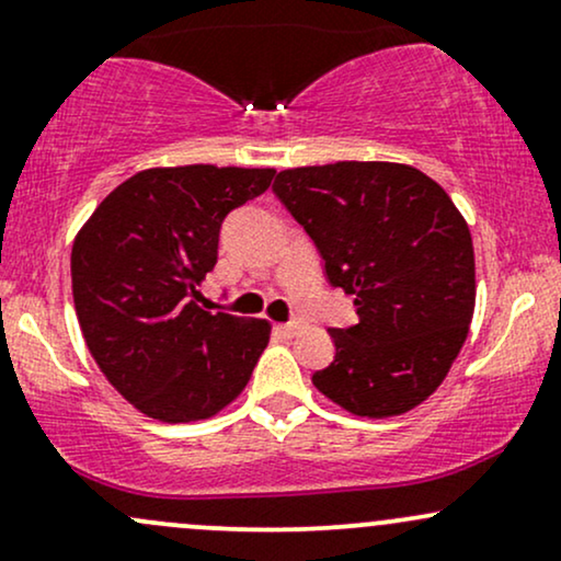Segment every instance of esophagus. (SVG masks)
<instances>
[{"label":"esophagus","mask_w":561,"mask_h":561,"mask_svg":"<svg viewBox=\"0 0 561 561\" xmlns=\"http://www.w3.org/2000/svg\"><path fill=\"white\" fill-rule=\"evenodd\" d=\"M279 332L285 337H295V334L302 332V321H289V324H279Z\"/></svg>","instance_id":"34e87169"}]
</instances>
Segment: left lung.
Returning a JSON list of instances; mask_svg holds the SVG:
<instances>
[{"label":"left lung","instance_id":"1","mask_svg":"<svg viewBox=\"0 0 561 561\" xmlns=\"http://www.w3.org/2000/svg\"><path fill=\"white\" fill-rule=\"evenodd\" d=\"M274 192L358 311L356 327L330 330L334 362L313 375L317 390L369 420L416 409L446 379L474 313L465 216L427 173L385 160L279 171Z\"/></svg>","mask_w":561,"mask_h":561}]
</instances>
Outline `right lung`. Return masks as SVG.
<instances>
[{
	"mask_svg": "<svg viewBox=\"0 0 561 561\" xmlns=\"http://www.w3.org/2000/svg\"><path fill=\"white\" fill-rule=\"evenodd\" d=\"M274 173L210 163L139 171L76 234L70 279L83 340L107 382L150 420H210L266 351V319L205 311L197 287L216 266L224 218L263 195Z\"/></svg>",
	"mask_w": 561,
	"mask_h": 561,
	"instance_id": "obj_1",
	"label": "right lung"
}]
</instances>
